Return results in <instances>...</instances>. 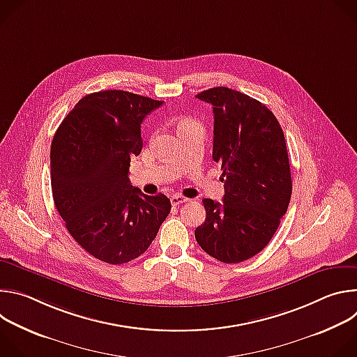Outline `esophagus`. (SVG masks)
Wrapping results in <instances>:
<instances>
[{"instance_id":"esophagus-1","label":"esophagus","mask_w":357,"mask_h":357,"mask_svg":"<svg viewBox=\"0 0 357 357\" xmlns=\"http://www.w3.org/2000/svg\"><path fill=\"white\" fill-rule=\"evenodd\" d=\"M186 202H189V199L188 197H185V196H182V195H174V196H171V203L174 206H178V205H181V203H186Z\"/></svg>"}]
</instances>
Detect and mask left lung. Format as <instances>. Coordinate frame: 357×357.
I'll use <instances>...</instances> for the list:
<instances>
[{"label":"left lung","instance_id":"8db88e82","mask_svg":"<svg viewBox=\"0 0 357 357\" xmlns=\"http://www.w3.org/2000/svg\"><path fill=\"white\" fill-rule=\"evenodd\" d=\"M213 106V160L225 176L223 202L203 199L205 223L195 230L213 259L234 264L259 254L287 213L292 193L285 137L259 100L229 87L196 94Z\"/></svg>","mask_w":357,"mask_h":357}]
</instances>
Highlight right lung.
<instances>
[{
  "label": "right lung",
  "mask_w": 357,
  "mask_h": 357,
  "mask_svg": "<svg viewBox=\"0 0 357 357\" xmlns=\"http://www.w3.org/2000/svg\"><path fill=\"white\" fill-rule=\"evenodd\" d=\"M158 101L124 90L84 96L50 146L55 206L70 236L93 257L124 264L154 241L171 200L148 196L128 179L142 149L141 124Z\"/></svg>",
  "instance_id": "add662e5"
}]
</instances>
